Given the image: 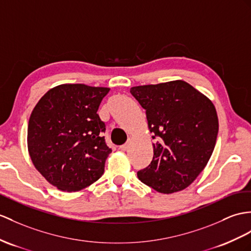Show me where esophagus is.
Returning <instances> with one entry per match:
<instances>
[{"mask_svg":"<svg viewBox=\"0 0 251 251\" xmlns=\"http://www.w3.org/2000/svg\"><path fill=\"white\" fill-rule=\"evenodd\" d=\"M129 146H130V144H129V143H126V144H125V145L120 146V147H119V149H120L121 151H126L127 149H129Z\"/></svg>","mask_w":251,"mask_h":251,"instance_id":"34e87169","label":"esophagus"}]
</instances>
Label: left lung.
I'll return each mask as SVG.
<instances>
[{
	"label": "left lung",
	"instance_id": "1",
	"mask_svg": "<svg viewBox=\"0 0 251 251\" xmlns=\"http://www.w3.org/2000/svg\"><path fill=\"white\" fill-rule=\"evenodd\" d=\"M146 109L154 135L153 158L137 173L146 185L163 194L191 185L215 148L218 118L213 103L184 81L132 87Z\"/></svg>",
	"mask_w": 251,
	"mask_h": 251
}]
</instances>
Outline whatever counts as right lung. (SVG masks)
Wrapping results in <instances>:
<instances>
[{"instance_id":"1","label":"right lung","mask_w":251,"mask_h":251,"mask_svg":"<svg viewBox=\"0 0 251 251\" xmlns=\"http://www.w3.org/2000/svg\"><path fill=\"white\" fill-rule=\"evenodd\" d=\"M108 91L84 84L59 85L49 90L30 114V158L46 180L60 191H79L104 173L112 149L103 136L105 124L97 112Z\"/></svg>"}]
</instances>
